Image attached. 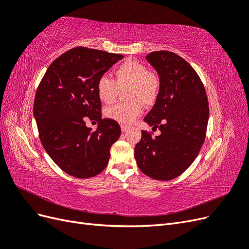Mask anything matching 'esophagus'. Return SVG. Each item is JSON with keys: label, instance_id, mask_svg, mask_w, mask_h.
<instances>
[{"label": "esophagus", "instance_id": "34e87169", "mask_svg": "<svg viewBox=\"0 0 249 249\" xmlns=\"http://www.w3.org/2000/svg\"><path fill=\"white\" fill-rule=\"evenodd\" d=\"M120 127H122V131L123 132H126L127 130L130 129L129 125H125V124H120Z\"/></svg>", "mask_w": 249, "mask_h": 249}]
</instances>
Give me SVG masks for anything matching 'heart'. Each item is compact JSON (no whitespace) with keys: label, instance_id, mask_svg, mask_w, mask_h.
<instances>
[{"label":"heart","instance_id":"b5f03b06","mask_svg":"<svg viewBox=\"0 0 249 249\" xmlns=\"http://www.w3.org/2000/svg\"><path fill=\"white\" fill-rule=\"evenodd\" d=\"M125 87L129 102L115 104L105 109V115L120 124H132L143 112V104L152 106L159 96L160 78L147 70L144 63L129 58L114 71V78L102 76L96 82V93L106 104L116 100L119 90Z\"/></svg>","mask_w":249,"mask_h":249}]
</instances>
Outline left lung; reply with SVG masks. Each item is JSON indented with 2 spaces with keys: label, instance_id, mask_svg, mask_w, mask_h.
<instances>
[{
  "label": "left lung",
  "instance_id": "1",
  "mask_svg": "<svg viewBox=\"0 0 249 249\" xmlns=\"http://www.w3.org/2000/svg\"><path fill=\"white\" fill-rule=\"evenodd\" d=\"M160 77V92L144 117L153 130H142L135 146V159L147 177L169 180L190 166L206 138L209 103L197 72L185 59L169 51L152 52L145 57Z\"/></svg>",
  "mask_w": 249,
  "mask_h": 249
}]
</instances>
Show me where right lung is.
<instances>
[{
    "label": "right lung",
    "mask_w": 249,
    "mask_h": 249,
    "mask_svg": "<svg viewBox=\"0 0 249 249\" xmlns=\"http://www.w3.org/2000/svg\"><path fill=\"white\" fill-rule=\"evenodd\" d=\"M124 56L77 47L49 66L36 90L33 113L39 139L48 155L70 176L88 178L109 162L110 148L120 136V126L102 118L96 82ZM86 119L99 122L92 132Z\"/></svg>",
    "instance_id": "1"
}]
</instances>
